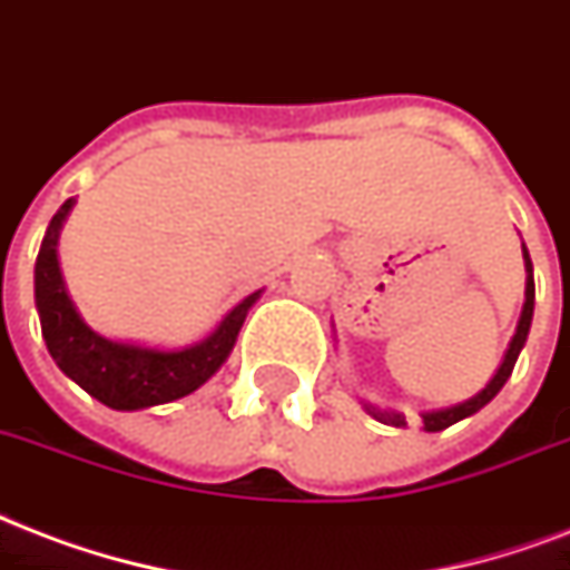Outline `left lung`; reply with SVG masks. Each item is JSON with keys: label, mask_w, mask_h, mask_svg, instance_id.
Returning <instances> with one entry per match:
<instances>
[{"label": "left lung", "mask_w": 570, "mask_h": 570, "mask_svg": "<svg viewBox=\"0 0 570 570\" xmlns=\"http://www.w3.org/2000/svg\"><path fill=\"white\" fill-rule=\"evenodd\" d=\"M523 258H527V273H529L527 276V303H523V312H520L518 333H514V338H511L509 351H505V360H502V365L497 368V374L491 377V383H488V386H484L479 395H473L470 401H461V404H454V407L422 413V425H425V431H443V428L454 425V422H461V419L479 413V410H482L484 404H488V401H491L493 395L502 390V386H505V381H509L511 372H514V363H518L520 351H523V345H527L529 324H532V308H535V279H532V262H529L527 246H523ZM365 410H368V416H374L377 422H383V425H395V428L407 425L404 413H395V410H381V407H374V404H365Z\"/></svg>", "instance_id": "8db88e82"}]
</instances>
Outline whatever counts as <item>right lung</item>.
Segmentation results:
<instances>
[{
  "mask_svg": "<svg viewBox=\"0 0 570 570\" xmlns=\"http://www.w3.org/2000/svg\"><path fill=\"white\" fill-rule=\"evenodd\" d=\"M70 207L73 198L56 210L35 262V306L41 315L43 342L56 365L91 399L112 410L157 407L196 392L228 360L246 312L253 308L262 291L237 303L207 338L180 351H157L104 338L79 317L61 279L56 246Z\"/></svg>",
  "mask_w": 570,
  "mask_h": 570,
  "instance_id": "right-lung-1",
  "label": "right lung"
}]
</instances>
